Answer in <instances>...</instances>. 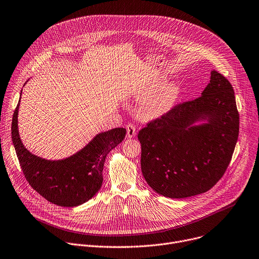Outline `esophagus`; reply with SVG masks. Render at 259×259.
Returning <instances> with one entry per match:
<instances>
[{
  "label": "esophagus",
  "mask_w": 259,
  "mask_h": 259,
  "mask_svg": "<svg viewBox=\"0 0 259 259\" xmlns=\"http://www.w3.org/2000/svg\"><path fill=\"white\" fill-rule=\"evenodd\" d=\"M126 136L127 138H134L136 136V127L134 124H127L126 125Z\"/></svg>",
  "instance_id": "esophagus-1"
}]
</instances>
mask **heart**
<instances>
[{"label":"heart","instance_id":"1","mask_svg":"<svg viewBox=\"0 0 259 259\" xmlns=\"http://www.w3.org/2000/svg\"><path fill=\"white\" fill-rule=\"evenodd\" d=\"M161 86V81H153L146 85L140 86L132 92L130 100L143 101L138 110V115L142 120L156 119L173 107L180 95V89L176 84Z\"/></svg>","mask_w":259,"mask_h":259}]
</instances>
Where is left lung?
Returning <instances> with one entry per match:
<instances>
[{"mask_svg": "<svg viewBox=\"0 0 259 259\" xmlns=\"http://www.w3.org/2000/svg\"><path fill=\"white\" fill-rule=\"evenodd\" d=\"M198 121L203 122L194 124ZM239 124L233 86L214 70L202 96L176 105L139 132L143 176L170 198L208 191L231 162Z\"/></svg>", "mask_w": 259, "mask_h": 259, "instance_id": "left-lung-1", "label": "left lung"}]
</instances>
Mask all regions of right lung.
Segmentation results:
<instances>
[{
	"instance_id": "1",
	"label": "right lung",
	"mask_w": 259,
	"mask_h": 259,
	"mask_svg": "<svg viewBox=\"0 0 259 259\" xmlns=\"http://www.w3.org/2000/svg\"><path fill=\"white\" fill-rule=\"evenodd\" d=\"M19 102L13 114L11 135L28 184L57 206L76 207L88 202L102 186L106 156L123 141L126 130L116 127L100 133L76 154L61 160H47L32 154L22 144L17 123Z\"/></svg>"
}]
</instances>
